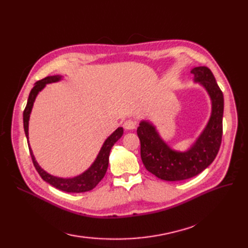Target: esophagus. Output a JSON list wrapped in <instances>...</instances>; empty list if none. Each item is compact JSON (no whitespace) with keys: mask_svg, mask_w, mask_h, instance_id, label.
Instances as JSON below:
<instances>
[{"mask_svg":"<svg viewBox=\"0 0 248 248\" xmlns=\"http://www.w3.org/2000/svg\"><path fill=\"white\" fill-rule=\"evenodd\" d=\"M136 121H133V120H126V121L124 122V128L127 129V130H133L134 128H136Z\"/></svg>","mask_w":248,"mask_h":248,"instance_id":"1","label":"esophagus"}]
</instances>
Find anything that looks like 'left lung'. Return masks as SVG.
I'll return each instance as SVG.
<instances>
[{
	"label": "left lung",
	"mask_w": 248,
	"mask_h": 248,
	"mask_svg": "<svg viewBox=\"0 0 248 248\" xmlns=\"http://www.w3.org/2000/svg\"><path fill=\"white\" fill-rule=\"evenodd\" d=\"M190 73L194 82L206 90L211 100L210 119L196 141L186 151H177L161 139L156 127L147 120L140 121L137 130L145 168L166 181H181L199 175L213 162L221 144L223 94L208 67H194Z\"/></svg>",
	"instance_id": "left-lung-1"
}]
</instances>
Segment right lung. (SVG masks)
<instances>
[{
	"instance_id": "obj_1",
	"label": "right lung",
	"mask_w": 248,
	"mask_h": 248,
	"mask_svg": "<svg viewBox=\"0 0 248 248\" xmlns=\"http://www.w3.org/2000/svg\"><path fill=\"white\" fill-rule=\"evenodd\" d=\"M62 79H63L62 76H52V77H47L46 78L35 82L33 89L31 90V92H30L28 102H27V107L24 110L25 133H26V137L28 140L30 154H31L34 167L44 181L49 183L54 187H56V188L62 190V191H65V192H76V193L86 192V191L92 190L94 187L101 181L104 175H106L108 167V157H109L110 149L112 146L115 145V142L123 136V128L122 127H119V128H117L114 132L110 134V136L106 140V141L103 142L100 151H99L98 155H97L94 162L91 164V167H90L88 170H86L84 172H81L80 175H78V176L72 177V178H60V177L52 176V175L48 174L47 171L44 170L39 166L38 162L36 161L32 149H31V147H30L29 120H30V115H31V111H32L37 95H38L39 92H41L42 90L46 88V86L47 84H51V82H58Z\"/></svg>"
}]
</instances>
